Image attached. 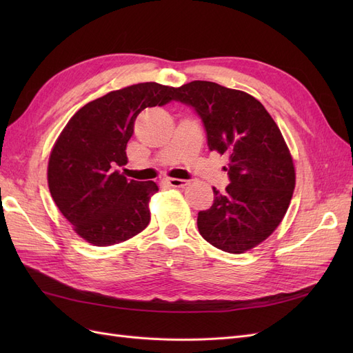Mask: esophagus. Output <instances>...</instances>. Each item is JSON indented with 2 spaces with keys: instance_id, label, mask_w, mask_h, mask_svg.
Listing matches in <instances>:
<instances>
[{
  "instance_id": "34e87169",
  "label": "esophagus",
  "mask_w": 353,
  "mask_h": 353,
  "mask_svg": "<svg viewBox=\"0 0 353 353\" xmlns=\"http://www.w3.org/2000/svg\"><path fill=\"white\" fill-rule=\"evenodd\" d=\"M165 183L174 188H179V187H185L188 184L187 179H178V178H166Z\"/></svg>"
}]
</instances>
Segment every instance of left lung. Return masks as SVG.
Instances as JSON below:
<instances>
[{
    "instance_id": "left-lung-1",
    "label": "left lung",
    "mask_w": 353,
    "mask_h": 353,
    "mask_svg": "<svg viewBox=\"0 0 353 353\" xmlns=\"http://www.w3.org/2000/svg\"><path fill=\"white\" fill-rule=\"evenodd\" d=\"M172 100L193 108L210 150L228 157L230 184L213 188V205L200 210L201 237L228 253H243L280 225L296 184L293 159L271 114L250 94L215 82L174 88Z\"/></svg>"
}]
</instances>
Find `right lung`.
<instances>
[{"label":"right lung","mask_w":353,"mask_h":353,"mask_svg":"<svg viewBox=\"0 0 353 353\" xmlns=\"http://www.w3.org/2000/svg\"><path fill=\"white\" fill-rule=\"evenodd\" d=\"M174 88L143 82L112 91L74 113L52 147L48 188L52 200L77 231L94 245L132 239L150 222L148 201L159 190L153 181L128 179L126 144L137 116L165 105Z\"/></svg>","instance_id":"right-lung-1"}]
</instances>
